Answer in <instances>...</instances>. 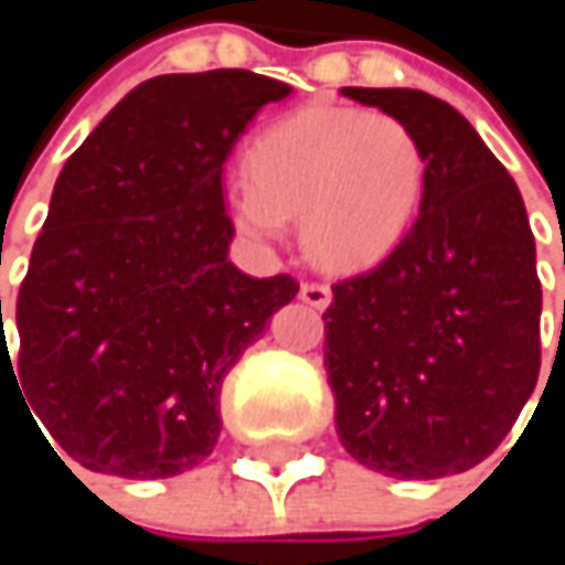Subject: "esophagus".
Returning <instances> with one entry per match:
<instances>
[{"instance_id": "obj_1", "label": "esophagus", "mask_w": 565, "mask_h": 565, "mask_svg": "<svg viewBox=\"0 0 565 565\" xmlns=\"http://www.w3.org/2000/svg\"><path fill=\"white\" fill-rule=\"evenodd\" d=\"M330 287L327 284H320V281H303L300 284V300L303 303H310L313 310H323L327 303H330Z\"/></svg>"}]
</instances>
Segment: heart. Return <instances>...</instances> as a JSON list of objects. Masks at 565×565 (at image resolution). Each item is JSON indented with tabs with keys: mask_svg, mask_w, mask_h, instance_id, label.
<instances>
[{
	"mask_svg": "<svg viewBox=\"0 0 565 565\" xmlns=\"http://www.w3.org/2000/svg\"><path fill=\"white\" fill-rule=\"evenodd\" d=\"M425 150L408 124L353 107H307L255 137L245 179L228 195L235 225L278 238L300 218L307 255L353 271L390 255L425 192Z\"/></svg>",
	"mask_w": 565,
	"mask_h": 565,
	"instance_id": "1",
	"label": "heart"
}]
</instances>
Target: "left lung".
Wrapping results in <instances>:
<instances>
[{
    "instance_id": "8db88e82",
    "label": "left lung",
    "mask_w": 565,
    "mask_h": 565,
    "mask_svg": "<svg viewBox=\"0 0 565 565\" xmlns=\"http://www.w3.org/2000/svg\"><path fill=\"white\" fill-rule=\"evenodd\" d=\"M398 117L425 150L405 238L333 284L323 366L337 435L370 471L431 481L484 461L540 376L536 245L516 182L445 100L408 87H343Z\"/></svg>"
}]
</instances>
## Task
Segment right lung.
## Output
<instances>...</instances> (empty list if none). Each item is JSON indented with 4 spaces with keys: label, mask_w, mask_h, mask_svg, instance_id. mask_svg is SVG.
Returning a JSON list of instances; mask_svg holds the SVG:
<instances>
[{
    "label": "right lung",
    "mask_w": 565,
    "mask_h": 565,
    "mask_svg": "<svg viewBox=\"0 0 565 565\" xmlns=\"http://www.w3.org/2000/svg\"><path fill=\"white\" fill-rule=\"evenodd\" d=\"M287 94L242 67L160 74L64 163L0 380L6 366L81 468L150 481L212 455L228 370L297 294L290 275L248 278L228 262L222 195L232 147Z\"/></svg>",
    "instance_id": "add662e5"
}]
</instances>
